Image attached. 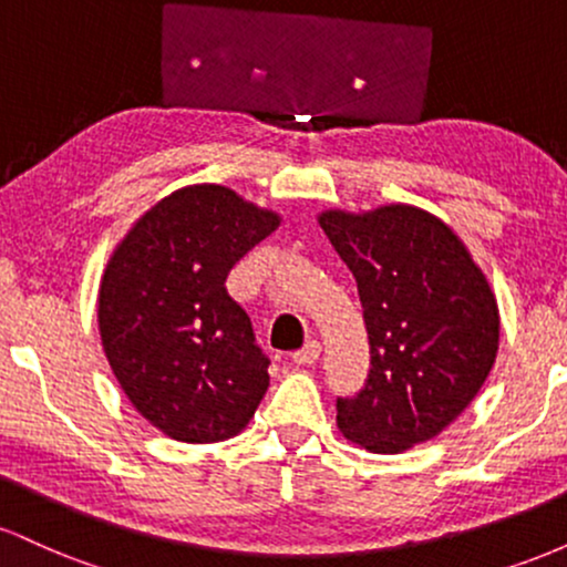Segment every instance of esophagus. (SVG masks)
I'll use <instances>...</instances> for the list:
<instances>
[{
    "label": "esophagus",
    "instance_id": "esophagus-1",
    "mask_svg": "<svg viewBox=\"0 0 567 567\" xmlns=\"http://www.w3.org/2000/svg\"><path fill=\"white\" fill-rule=\"evenodd\" d=\"M320 351H322V347L317 341H309L306 343L303 349H298V351H292V362H296V365H315L317 360H320Z\"/></svg>",
    "mask_w": 567,
    "mask_h": 567
}]
</instances>
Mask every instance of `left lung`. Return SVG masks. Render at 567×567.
<instances>
[{
	"instance_id": "8db88e82",
	"label": "left lung",
	"mask_w": 567,
	"mask_h": 567,
	"mask_svg": "<svg viewBox=\"0 0 567 567\" xmlns=\"http://www.w3.org/2000/svg\"><path fill=\"white\" fill-rule=\"evenodd\" d=\"M320 226L357 279L370 347L362 389L336 400L338 429L370 453L437 437L496 362L491 285L464 243L419 207L330 210Z\"/></svg>"
}]
</instances>
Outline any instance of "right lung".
Segmentation results:
<instances>
[{"label":"right lung","mask_w":567,"mask_h":567,"mask_svg":"<svg viewBox=\"0 0 567 567\" xmlns=\"http://www.w3.org/2000/svg\"><path fill=\"white\" fill-rule=\"evenodd\" d=\"M277 224L231 188L202 184L154 205L114 250L101 341L127 400L167 437L229 440L269 389V357L226 277Z\"/></svg>","instance_id":"add662e5"}]
</instances>
